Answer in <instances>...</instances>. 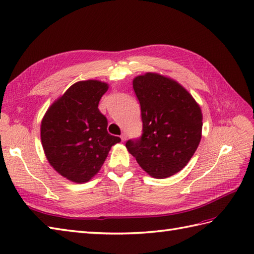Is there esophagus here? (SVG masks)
<instances>
[{
    "label": "esophagus",
    "mask_w": 254,
    "mask_h": 254,
    "mask_svg": "<svg viewBox=\"0 0 254 254\" xmlns=\"http://www.w3.org/2000/svg\"><path fill=\"white\" fill-rule=\"evenodd\" d=\"M126 138H127V134H126V133H123L122 135H121V139H122V142L126 141Z\"/></svg>",
    "instance_id": "1"
}]
</instances>
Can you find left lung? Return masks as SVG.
Listing matches in <instances>:
<instances>
[{"mask_svg": "<svg viewBox=\"0 0 254 254\" xmlns=\"http://www.w3.org/2000/svg\"><path fill=\"white\" fill-rule=\"evenodd\" d=\"M141 106L142 135L126 146L154 178L179 172L195 153L202 136V112L193 97L168 77L146 73L133 80Z\"/></svg>", "mask_w": 254, "mask_h": 254, "instance_id": "8db88e82", "label": "left lung"}]
</instances>
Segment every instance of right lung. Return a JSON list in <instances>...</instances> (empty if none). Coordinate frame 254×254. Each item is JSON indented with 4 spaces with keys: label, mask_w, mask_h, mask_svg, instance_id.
Segmentation results:
<instances>
[{
    "label": "right lung",
    "mask_w": 254,
    "mask_h": 254,
    "mask_svg": "<svg viewBox=\"0 0 254 254\" xmlns=\"http://www.w3.org/2000/svg\"><path fill=\"white\" fill-rule=\"evenodd\" d=\"M108 89L99 80L75 83L53 104L41 122V142L47 159L73 182L89 181L101 168L120 137L108 133L107 118L98 104Z\"/></svg>",
    "instance_id": "1"
}]
</instances>
